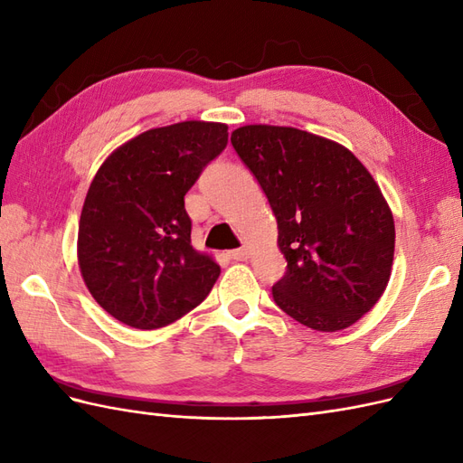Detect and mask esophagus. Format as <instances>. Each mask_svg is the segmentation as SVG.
Masks as SVG:
<instances>
[{
  "mask_svg": "<svg viewBox=\"0 0 463 463\" xmlns=\"http://www.w3.org/2000/svg\"><path fill=\"white\" fill-rule=\"evenodd\" d=\"M230 257L233 260H247L249 259V249L241 247V249H235V250H230Z\"/></svg>",
  "mask_w": 463,
  "mask_h": 463,
  "instance_id": "1",
  "label": "esophagus"
}]
</instances>
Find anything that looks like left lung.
Returning <instances> with one entry per match:
<instances>
[{
	"label": "left lung",
	"instance_id": "8db88e82",
	"mask_svg": "<svg viewBox=\"0 0 463 463\" xmlns=\"http://www.w3.org/2000/svg\"><path fill=\"white\" fill-rule=\"evenodd\" d=\"M232 145L260 184L288 260L276 305L318 332L352 326L384 293L394 216L352 150L279 125H245Z\"/></svg>",
	"mask_w": 463,
	"mask_h": 463
}]
</instances>
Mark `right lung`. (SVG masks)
<instances>
[{"label": "right lung", "mask_w": 463, "mask_h": 463, "mask_svg": "<svg viewBox=\"0 0 463 463\" xmlns=\"http://www.w3.org/2000/svg\"><path fill=\"white\" fill-rule=\"evenodd\" d=\"M226 145V123L181 121L137 135L98 167L77 259L90 296L123 325L167 326L216 284L218 262L191 245L184 197Z\"/></svg>", "instance_id": "obj_1"}]
</instances>
